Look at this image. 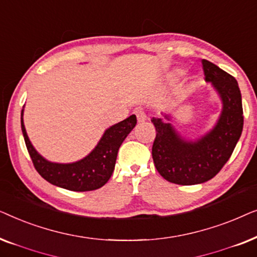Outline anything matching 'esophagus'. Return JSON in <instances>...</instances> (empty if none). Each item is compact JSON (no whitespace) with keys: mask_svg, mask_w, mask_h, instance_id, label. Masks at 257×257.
<instances>
[{"mask_svg":"<svg viewBox=\"0 0 257 257\" xmlns=\"http://www.w3.org/2000/svg\"><path fill=\"white\" fill-rule=\"evenodd\" d=\"M136 114H137V119H138V122H144L147 119L145 112L143 110H137Z\"/></svg>","mask_w":257,"mask_h":257,"instance_id":"obj_1","label":"esophagus"}]
</instances>
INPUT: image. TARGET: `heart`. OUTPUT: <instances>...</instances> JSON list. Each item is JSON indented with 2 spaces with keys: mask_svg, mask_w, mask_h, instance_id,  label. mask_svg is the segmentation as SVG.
<instances>
[{
  "mask_svg": "<svg viewBox=\"0 0 257 257\" xmlns=\"http://www.w3.org/2000/svg\"><path fill=\"white\" fill-rule=\"evenodd\" d=\"M179 73H181V72H179Z\"/></svg>",
  "mask_w": 257,
  "mask_h": 257,
  "instance_id": "b5f03b06",
  "label": "heart"
}]
</instances>
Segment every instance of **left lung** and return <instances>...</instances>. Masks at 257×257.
Returning <instances> with one entry per match:
<instances>
[{
  "label": "left lung",
  "instance_id": "8db88e82",
  "mask_svg": "<svg viewBox=\"0 0 257 257\" xmlns=\"http://www.w3.org/2000/svg\"><path fill=\"white\" fill-rule=\"evenodd\" d=\"M206 82H210L222 101L214 127L196 140H186L170 121L152 118L157 136L152 146L154 166L161 177L177 185H196L210 180L229 159L243 128V110L238 84L233 76L202 59ZM165 119L171 120L168 114Z\"/></svg>",
  "mask_w": 257,
  "mask_h": 257
}]
</instances>
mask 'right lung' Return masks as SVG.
Returning a JSON list of instances; mask_svg holds the SVG:
<instances>
[{"label": "right lung", "mask_w": 257, "mask_h": 257, "mask_svg": "<svg viewBox=\"0 0 257 257\" xmlns=\"http://www.w3.org/2000/svg\"><path fill=\"white\" fill-rule=\"evenodd\" d=\"M136 124V115H130L122 121L108 127L92 152L82 160L71 164H58L44 159L35 150L24 127L23 110L21 113V127L24 142L36 171L50 184L73 192L94 191L106 184L113 173L119 147Z\"/></svg>", "instance_id": "obj_1"}]
</instances>
